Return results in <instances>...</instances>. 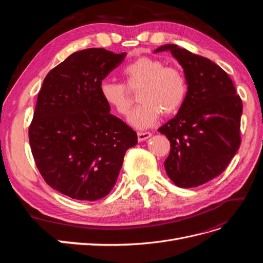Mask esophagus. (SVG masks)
Instances as JSON below:
<instances>
[{
	"label": "esophagus",
	"mask_w": 263,
	"mask_h": 263,
	"mask_svg": "<svg viewBox=\"0 0 263 263\" xmlns=\"http://www.w3.org/2000/svg\"><path fill=\"white\" fill-rule=\"evenodd\" d=\"M151 134L150 132H138L137 133V136H138V140L139 141H144L146 139H148L149 137H151Z\"/></svg>",
	"instance_id": "1"
}]
</instances>
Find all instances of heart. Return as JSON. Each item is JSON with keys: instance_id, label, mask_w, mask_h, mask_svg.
<instances>
[{"instance_id": "heart-1", "label": "heart", "mask_w": 263, "mask_h": 263, "mask_svg": "<svg viewBox=\"0 0 263 263\" xmlns=\"http://www.w3.org/2000/svg\"><path fill=\"white\" fill-rule=\"evenodd\" d=\"M123 77L128 89L138 91L140 104L129 116L137 128L153 126L161 114H176L184 103L189 84L183 71L157 58L140 57L123 68ZM100 94L106 104L119 115H128L133 98L125 84L104 80L100 83Z\"/></svg>"}]
</instances>
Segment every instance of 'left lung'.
Returning <instances> with one entry per match:
<instances>
[{"instance_id": "obj_1", "label": "left lung", "mask_w": 263, "mask_h": 263, "mask_svg": "<svg viewBox=\"0 0 263 263\" xmlns=\"http://www.w3.org/2000/svg\"><path fill=\"white\" fill-rule=\"evenodd\" d=\"M164 50L179 61L189 84L176 117L158 129L171 146L164 168L177 186L195 187L219 176L239 149L242 102L215 62L173 44L155 52Z\"/></svg>"}]
</instances>
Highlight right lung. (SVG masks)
<instances>
[{
  "label": "right lung",
  "mask_w": 263,
  "mask_h": 263,
  "mask_svg": "<svg viewBox=\"0 0 263 263\" xmlns=\"http://www.w3.org/2000/svg\"><path fill=\"white\" fill-rule=\"evenodd\" d=\"M126 52L77 51L46 76L28 129L31 154L47 184L74 200L97 201L117 181L137 134L109 113L100 83Z\"/></svg>",
  "instance_id": "add662e5"
}]
</instances>
